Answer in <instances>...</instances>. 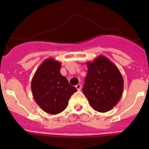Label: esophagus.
I'll use <instances>...</instances> for the list:
<instances>
[{"label": "esophagus", "mask_w": 149, "mask_h": 149, "mask_svg": "<svg viewBox=\"0 0 149 149\" xmlns=\"http://www.w3.org/2000/svg\"><path fill=\"white\" fill-rule=\"evenodd\" d=\"M76 89L78 90V91H79L80 90H81V84H76Z\"/></svg>", "instance_id": "1"}]
</instances>
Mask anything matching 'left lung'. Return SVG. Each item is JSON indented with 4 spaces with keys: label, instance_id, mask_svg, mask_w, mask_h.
I'll list each match as a JSON object with an SVG mask.
<instances>
[{
    "label": "left lung",
    "instance_id": "obj_1",
    "mask_svg": "<svg viewBox=\"0 0 149 149\" xmlns=\"http://www.w3.org/2000/svg\"><path fill=\"white\" fill-rule=\"evenodd\" d=\"M88 74L82 88L91 106L99 112L111 110L121 99L123 78L117 67L107 57L99 56L88 61Z\"/></svg>",
    "mask_w": 149,
    "mask_h": 149
}]
</instances>
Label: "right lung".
I'll use <instances>...</instances> for the list:
<instances>
[{
  "label": "right lung",
  "instance_id": "1",
  "mask_svg": "<svg viewBox=\"0 0 149 149\" xmlns=\"http://www.w3.org/2000/svg\"><path fill=\"white\" fill-rule=\"evenodd\" d=\"M61 63L47 58L36 70L31 82L33 98L46 113L57 114L67 108L68 100L77 91L60 73Z\"/></svg>",
  "mask_w": 149,
  "mask_h": 149
}]
</instances>
